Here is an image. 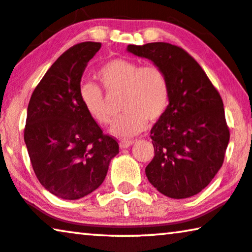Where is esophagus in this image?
Here are the masks:
<instances>
[{
	"label": "esophagus",
	"mask_w": 252,
	"mask_h": 252,
	"mask_svg": "<svg viewBox=\"0 0 252 252\" xmlns=\"http://www.w3.org/2000/svg\"><path fill=\"white\" fill-rule=\"evenodd\" d=\"M132 144H133V140L123 139V140L120 141V147H121V148H127V147H130Z\"/></svg>",
	"instance_id": "1"
}]
</instances>
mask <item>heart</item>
Instances as JSON below:
<instances>
[{"instance_id": "1", "label": "heart", "mask_w": 252, "mask_h": 252, "mask_svg": "<svg viewBox=\"0 0 252 252\" xmlns=\"http://www.w3.org/2000/svg\"><path fill=\"white\" fill-rule=\"evenodd\" d=\"M98 80L108 94H121L123 114L113 122L109 132L116 137H133L143 132L151 122L164 114L170 101L169 80L160 66H140L127 59H114L97 73ZM80 100L91 119L100 125L111 122L107 100L100 88L84 83L80 88Z\"/></svg>"}]
</instances>
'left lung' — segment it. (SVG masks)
Returning <instances> with one entry per match:
<instances>
[{
	"label": "left lung",
	"mask_w": 252,
	"mask_h": 252,
	"mask_svg": "<svg viewBox=\"0 0 252 252\" xmlns=\"http://www.w3.org/2000/svg\"><path fill=\"white\" fill-rule=\"evenodd\" d=\"M166 74L170 101L151 130L154 158L147 179L163 195L186 198L217 175L229 141L222 99L207 74L184 49L165 42L127 45Z\"/></svg>",
	"instance_id": "1"
}]
</instances>
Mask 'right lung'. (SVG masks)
Wrapping results in <instances>:
<instances>
[{
  "label": "right lung",
  "instance_id": "obj_1",
  "mask_svg": "<svg viewBox=\"0 0 252 252\" xmlns=\"http://www.w3.org/2000/svg\"><path fill=\"white\" fill-rule=\"evenodd\" d=\"M101 43L82 42L56 60L32 94L24 139L38 182L63 200H77L98 189L119 153L114 138L80 100L83 72Z\"/></svg>",
  "mask_w": 252,
  "mask_h": 252
}]
</instances>
